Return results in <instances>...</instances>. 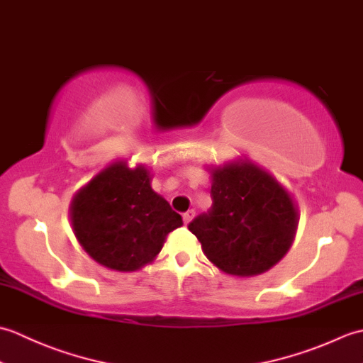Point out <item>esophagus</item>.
Instances as JSON below:
<instances>
[{"mask_svg":"<svg viewBox=\"0 0 363 363\" xmlns=\"http://www.w3.org/2000/svg\"><path fill=\"white\" fill-rule=\"evenodd\" d=\"M195 217V211L194 209H189L187 212H184V215H182V220H184V223H186V225H189V223L191 221V218Z\"/></svg>","mask_w":363,"mask_h":363,"instance_id":"esophagus-1","label":"esophagus"}]
</instances>
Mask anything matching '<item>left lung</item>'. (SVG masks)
<instances>
[{"instance_id": "8db88e82", "label": "left lung", "mask_w": 363, "mask_h": 363, "mask_svg": "<svg viewBox=\"0 0 363 363\" xmlns=\"http://www.w3.org/2000/svg\"><path fill=\"white\" fill-rule=\"evenodd\" d=\"M212 206L189 230L221 272L256 276L268 272L291 246L298 212L289 191L251 162L212 169Z\"/></svg>"}]
</instances>
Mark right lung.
I'll list each match as a JSON object with an SVG mask.
<instances>
[{"label": "right lung", "mask_w": 363, "mask_h": 363, "mask_svg": "<svg viewBox=\"0 0 363 363\" xmlns=\"http://www.w3.org/2000/svg\"><path fill=\"white\" fill-rule=\"evenodd\" d=\"M74 235L89 256L117 272H135L160 252L182 218L151 189L150 172L117 162L98 173L72 203Z\"/></svg>", "instance_id": "add662e5"}]
</instances>
